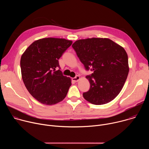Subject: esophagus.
I'll use <instances>...</instances> for the list:
<instances>
[{
  "label": "esophagus",
  "instance_id": "1",
  "mask_svg": "<svg viewBox=\"0 0 149 149\" xmlns=\"http://www.w3.org/2000/svg\"><path fill=\"white\" fill-rule=\"evenodd\" d=\"M79 79H80L79 76H76L75 77L72 78V80L73 81H74V82H78Z\"/></svg>",
  "mask_w": 149,
  "mask_h": 149
}]
</instances>
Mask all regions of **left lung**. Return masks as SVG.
Instances as JSON below:
<instances>
[{
	"label": "left lung",
	"instance_id": "1",
	"mask_svg": "<svg viewBox=\"0 0 149 149\" xmlns=\"http://www.w3.org/2000/svg\"><path fill=\"white\" fill-rule=\"evenodd\" d=\"M87 70L90 83L85 100L95 105L113 100L121 91L129 72L128 56L123 47L108 38H92L76 40L72 44Z\"/></svg>",
	"mask_w": 149,
	"mask_h": 149
}]
</instances>
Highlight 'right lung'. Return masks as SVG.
Masks as SVG:
<instances>
[{"label": "right lung", "instance_id": "add662e5", "mask_svg": "<svg viewBox=\"0 0 149 149\" xmlns=\"http://www.w3.org/2000/svg\"><path fill=\"white\" fill-rule=\"evenodd\" d=\"M72 44V40L63 38H42L34 41L21 56L24 83L39 102L54 105L65 98L71 79L55 68H59L58 59Z\"/></svg>", "mask_w": 149, "mask_h": 149}]
</instances>
